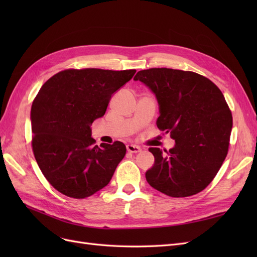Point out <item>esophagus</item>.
I'll list each match as a JSON object with an SVG mask.
<instances>
[{"label":"esophagus","instance_id":"34e87169","mask_svg":"<svg viewBox=\"0 0 257 257\" xmlns=\"http://www.w3.org/2000/svg\"><path fill=\"white\" fill-rule=\"evenodd\" d=\"M126 150H127V152H130V153H137V152H141V151H142L141 147H138V146H136V145H132V144H130V145L126 146Z\"/></svg>","mask_w":257,"mask_h":257}]
</instances>
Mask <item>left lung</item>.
<instances>
[{
  "instance_id": "obj_1",
  "label": "left lung",
  "mask_w": 257,
  "mask_h": 257,
  "mask_svg": "<svg viewBox=\"0 0 257 257\" xmlns=\"http://www.w3.org/2000/svg\"><path fill=\"white\" fill-rule=\"evenodd\" d=\"M134 80L157 96V125L176 142L169 151L150 148L154 165L146 173L148 183L170 197L205 190L228 152L232 116L223 93L197 73L166 67L144 69Z\"/></svg>"
}]
</instances>
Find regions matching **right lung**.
I'll list each match as a JSON object with an SVG mask.
<instances>
[{
  "instance_id": "obj_1",
  "label": "right lung",
  "mask_w": 257,
  "mask_h": 257,
  "mask_svg": "<svg viewBox=\"0 0 257 257\" xmlns=\"http://www.w3.org/2000/svg\"><path fill=\"white\" fill-rule=\"evenodd\" d=\"M136 69L69 68L46 81L31 108L32 149L43 175L64 195L89 197L109 183L126 153L121 142L94 146L91 124Z\"/></svg>"
}]
</instances>
